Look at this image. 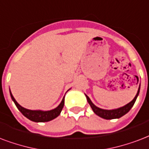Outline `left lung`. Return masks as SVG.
Wrapping results in <instances>:
<instances>
[{"label":"left lung","mask_w":149,"mask_h":149,"mask_svg":"<svg viewBox=\"0 0 149 149\" xmlns=\"http://www.w3.org/2000/svg\"><path fill=\"white\" fill-rule=\"evenodd\" d=\"M140 92V86L138 88V91H137V94L135 96V97L134 98V100L130 101L129 104H127L123 107H121L119 108H116V109H112V110H105V109H102V108H100L97 107L96 105H94L93 104V102L91 101V100L89 99V97L86 95V97L87 101L90 105V107L93 111V112L97 115L98 116H100L101 118H105V119H114V118H118L123 116L124 115H126V113L128 112L130 109L132 108V107L134 106V103L137 100V97L139 95Z\"/></svg>","instance_id":"left-lung-1"}]
</instances>
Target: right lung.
<instances>
[{"label": "right lung", "instance_id": "add662e5", "mask_svg": "<svg viewBox=\"0 0 149 149\" xmlns=\"http://www.w3.org/2000/svg\"><path fill=\"white\" fill-rule=\"evenodd\" d=\"M10 95L12 97V100L14 101L15 104L16 105L17 108L19 110V111L23 116L26 117L28 119H30L31 121L36 122V123H44V122L51 121L52 119L56 118L57 116H60V112L62 111L63 105H64V97L63 98L62 101L60 104L58 105L54 109L50 111H41V110H29L26 108H23L21 105H19L15 100L14 97L12 96V93L10 91Z\"/></svg>", "mask_w": 149, "mask_h": 149}]
</instances>
